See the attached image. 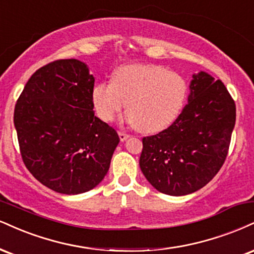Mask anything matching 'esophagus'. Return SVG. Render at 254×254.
I'll return each instance as SVG.
<instances>
[{
    "mask_svg": "<svg viewBox=\"0 0 254 254\" xmlns=\"http://www.w3.org/2000/svg\"><path fill=\"white\" fill-rule=\"evenodd\" d=\"M118 135H119V138H121V140H125L130 137L129 133L124 132V131H118Z\"/></svg>",
    "mask_w": 254,
    "mask_h": 254,
    "instance_id": "1",
    "label": "esophagus"
}]
</instances>
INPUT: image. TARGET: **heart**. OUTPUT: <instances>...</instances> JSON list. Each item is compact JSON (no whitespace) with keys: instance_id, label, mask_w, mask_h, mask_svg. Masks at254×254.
Instances as JSON below:
<instances>
[{"instance_id":"heart-1","label":"heart","mask_w":254,"mask_h":254,"mask_svg":"<svg viewBox=\"0 0 254 254\" xmlns=\"http://www.w3.org/2000/svg\"><path fill=\"white\" fill-rule=\"evenodd\" d=\"M188 90L185 77L166 67L129 65L116 69L111 82H97L91 98L102 121H114L127 102V121L142 132L156 133L176 121Z\"/></svg>"}]
</instances>
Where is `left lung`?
I'll use <instances>...</instances> for the list:
<instances>
[{"mask_svg":"<svg viewBox=\"0 0 254 254\" xmlns=\"http://www.w3.org/2000/svg\"><path fill=\"white\" fill-rule=\"evenodd\" d=\"M235 103L221 80L194 75L188 104L174 123L142 138L139 167L161 193L187 195L214 177L227 157Z\"/></svg>","mask_w":254,"mask_h":254,"instance_id":"1","label":"left lung"}]
</instances>
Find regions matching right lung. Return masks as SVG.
<instances>
[{"label":"right lung","mask_w":254,"mask_h":254,"mask_svg":"<svg viewBox=\"0 0 254 254\" xmlns=\"http://www.w3.org/2000/svg\"><path fill=\"white\" fill-rule=\"evenodd\" d=\"M93 86L84 63L60 59L39 68L15 104L24 166L57 193L80 194L96 187L119 143L117 131L94 116Z\"/></svg>","instance_id":"add662e5"}]
</instances>
